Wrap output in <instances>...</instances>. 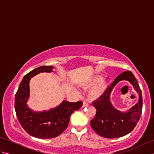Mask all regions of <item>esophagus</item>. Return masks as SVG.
I'll return each instance as SVG.
<instances>
[{
  "instance_id": "1",
  "label": "esophagus",
  "mask_w": 154,
  "mask_h": 154,
  "mask_svg": "<svg viewBox=\"0 0 154 154\" xmlns=\"http://www.w3.org/2000/svg\"><path fill=\"white\" fill-rule=\"evenodd\" d=\"M88 105H89V104H88L87 102H85V101H83V107H85V106H87Z\"/></svg>"
}]
</instances>
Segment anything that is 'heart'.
<instances>
[{"instance_id": "1", "label": "heart", "mask_w": 154, "mask_h": 154, "mask_svg": "<svg viewBox=\"0 0 154 154\" xmlns=\"http://www.w3.org/2000/svg\"><path fill=\"white\" fill-rule=\"evenodd\" d=\"M94 83H95L94 85L89 90V94L91 99H97L102 95L105 91L106 88V82L103 79H99V76H94L83 81L82 85L88 87Z\"/></svg>"}]
</instances>
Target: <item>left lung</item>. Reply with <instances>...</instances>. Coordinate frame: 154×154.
I'll return each mask as SVG.
<instances>
[{
  "mask_svg": "<svg viewBox=\"0 0 154 154\" xmlns=\"http://www.w3.org/2000/svg\"><path fill=\"white\" fill-rule=\"evenodd\" d=\"M128 80L139 95L138 103L126 112H121L110 102V93L120 80ZM96 108V116L91 120V126L98 134L104 138H116L131 132L140 120L142 110V96L138 81L131 71L120 74L104 93L93 103Z\"/></svg>",
  "mask_w": 154,
  "mask_h": 154,
  "instance_id": "left-lung-1",
  "label": "left lung"
}]
</instances>
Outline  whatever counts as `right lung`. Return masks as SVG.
Instances as JSON below:
<instances>
[{
  "label": "right lung",
  "instance_id": "right-lung-1",
  "mask_svg": "<svg viewBox=\"0 0 154 154\" xmlns=\"http://www.w3.org/2000/svg\"><path fill=\"white\" fill-rule=\"evenodd\" d=\"M53 69L52 66H40L29 72L23 78L15 94V110L20 124L30 136L40 139L53 138L63 133L69 122L71 114L83 105L81 101L70 103L63 100L57 106L42 112H35L28 107L31 78L43 72L50 73Z\"/></svg>",
  "mask_w": 154,
  "mask_h": 154
}]
</instances>
